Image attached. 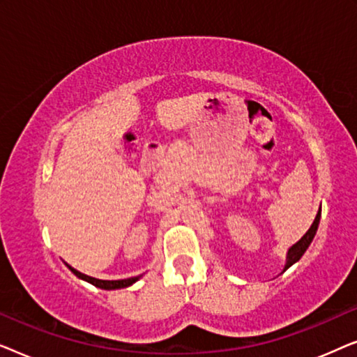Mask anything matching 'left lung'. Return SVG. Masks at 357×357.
<instances>
[{"instance_id": "1", "label": "left lung", "mask_w": 357, "mask_h": 357, "mask_svg": "<svg viewBox=\"0 0 357 357\" xmlns=\"http://www.w3.org/2000/svg\"><path fill=\"white\" fill-rule=\"evenodd\" d=\"M320 214H321V209H319V213H317V216L314 219V222H312V226L309 231L304 234V237L301 238L299 242H296L294 245H292L289 250H287V257H286V266H284V271L289 268L291 265H294L296 261L301 260V257L304 255V252L309 248L312 238L315 237V232L317 229H319V222H320Z\"/></svg>"}]
</instances>
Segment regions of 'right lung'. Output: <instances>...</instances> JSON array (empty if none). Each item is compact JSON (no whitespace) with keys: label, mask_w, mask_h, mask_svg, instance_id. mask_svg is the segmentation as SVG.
Instances as JSON below:
<instances>
[{"label":"right lung","mask_w":357,"mask_h":357,"mask_svg":"<svg viewBox=\"0 0 357 357\" xmlns=\"http://www.w3.org/2000/svg\"><path fill=\"white\" fill-rule=\"evenodd\" d=\"M73 273L77 278H81V280H84L87 282H91V284H94L96 287H100V289H121V287H128L133 284L139 280L141 276H135V278H128V280H119V281H104V280H97V278H92V276H87V275H82V273L73 270Z\"/></svg>","instance_id":"right-lung-1"}]
</instances>
